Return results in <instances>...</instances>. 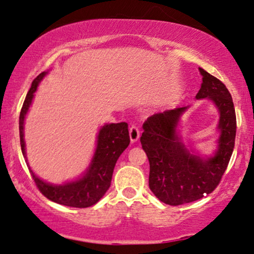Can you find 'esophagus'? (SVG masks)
<instances>
[{
  "label": "esophagus",
  "mask_w": 254,
  "mask_h": 254,
  "mask_svg": "<svg viewBox=\"0 0 254 254\" xmlns=\"http://www.w3.org/2000/svg\"><path fill=\"white\" fill-rule=\"evenodd\" d=\"M129 139L131 143L136 142V141L140 139V130L136 126H131L129 128Z\"/></svg>",
  "instance_id": "obj_1"
}]
</instances>
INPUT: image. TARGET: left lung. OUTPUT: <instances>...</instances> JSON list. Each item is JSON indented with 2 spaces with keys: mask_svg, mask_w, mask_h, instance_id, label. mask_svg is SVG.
<instances>
[{
  "mask_svg": "<svg viewBox=\"0 0 254 254\" xmlns=\"http://www.w3.org/2000/svg\"><path fill=\"white\" fill-rule=\"evenodd\" d=\"M196 99L211 100L219 113L217 149L202 156L189 149L179 131L189 106L164 111L144 121L141 144L149 160V188L161 202L181 205L209 195L218 186L231 159L236 139V112L232 97L219 79L203 68Z\"/></svg>",
  "mask_w": 254,
  "mask_h": 254,
  "instance_id": "obj_1",
  "label": "left lung"
}]
</instances>
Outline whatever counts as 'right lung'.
Instances as JSON below:
<instances>
[{"label": "right lung", "instance_id": "1", "mask_svg": "<svg viewBox=\"0 0 254 254\" xmlns=\"http://www.w3.org/2000/svg\"><path fill=\"white\" fill-rule=\"evenodd\" d=\"M49 71L42 72L32 81L30 90L26 94L19 114V139H21L22 154L26 160L24 141V120L32 104L35 92L42 79ZM128 125L126 123L106 124L100 127L97 135V146L90 164L83 175L73 181L62 184H52L36 175L30 169L36 186L43 195L52 202L72 207H88L98 203L111 186L112 175L118 159L129 144ZM28 162V161H26ZM29 166V163H28Z\"/></svg>", "mask_w": 254, "mask_h": 254}]
</instances>
